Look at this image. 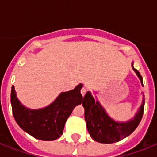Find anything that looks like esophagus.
I'll return each mask as SVG.
<instances>
[{
  "mask_svg": "<svg viewBox=\"0 0 157 157\" xmlns=\"http://www.w3.org/2000/svg\"><path fill=\"white\" fill-rule=\"evenodd\" d=\"M86 92H87V90H86V87L84 86V87H82V88H81V94H82V96L85 95Z\"/></svg>",
  "mask_w": 157,
  "mask_h": 157,
  "instance_id": "34e87169",
  "label": "esophagus"
}]
</instances>
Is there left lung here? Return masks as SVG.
<instances>
[{"label": "left lung", "instance_id": "8db88e82", "mask_svg": "<svg viewBox=\"0 0 157 157\" xmlns=\"http://www.w3.org/2000/svg\"><path fill=\"white\" fill-rule=\"evenodd\" d=\"M133 69L144 86L143 77L139 71L134 68V66ZM144 103L145 99L143 101L139 111L134 119L129 121L120 123L113 121L106 113L100 103L94 100L90 92H87L84 96L82 105L85 108V119L87 129L91 138L94 141L102 144H113L129 136L135 130L141 121L144 115Z\"/></svg>", "mask_w": 157, "mask_h": 157}]
</instances>
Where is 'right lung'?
I'll return each instance as SVG.
<instances>
[{"label":"right lung","instance_id":"add662e5","mask_svg":"<svg viewBox=\"0 0 157 157\" xmlns=\"http://www.w3.org/2000/svg\"><path fill=\"white\" fill-rule=\"evenodd\" d=\"M82 85L68 92H63L50 106L38 110L26 108L11 89V106L15 121L21 129L36 139L43 141L55 140L61 137L67 120L76 105L82 103Z\"/></svg>","mask_w":157,"mask_h":157}]
</instances>
